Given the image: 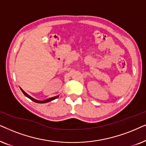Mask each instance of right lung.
I'll return each instance as SVG.
<instances>
[{
    "label": "right lung",
    "mask_w": 146,
    "mask_h": 146,
    "mask_svg": "<svg viewBox=\"0 0 146 146\" xmlns=\"http://www.w3.org/2000/svg\"><path fill=\"white\" fill-rule=\"evenodd\" d=\"M23 91V93H24V95L26 97H27V98H29L30 99V100H31L32 101H33L34 102H35V103H38V104H45V103H47V102H50V101H53V100H55V99H57L58 97H59V96H55V97H53V98H48V99H47V100H44V101H38V100H35V99H34V98H31V96H29V95H27L26 93L24 91Z\"/></svg>",
    "instance_id": "obj_1"
}]
</instances>
